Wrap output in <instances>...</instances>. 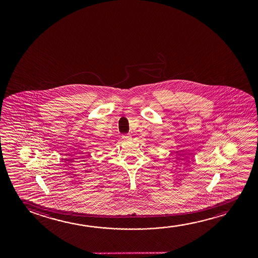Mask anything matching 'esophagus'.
I'll use <instances>...</instances> for the list:
<instances>
[{
  "instance_id": "1",
  "label": "esophagus",
  "mask_w": 258,
  "mask_h": 258,
  "mask_svg": "<svg viewBox=\"0 0 258 258\" xmlns=\"http://www.w3.org/2000/svg\"><path fill=\"white\" fill-rule=\"evenodd\" d=\"M121 138H122V140H123L124 142L131 141V139H132L131 135H122Z\"/></svg>"
}]
</instances>
